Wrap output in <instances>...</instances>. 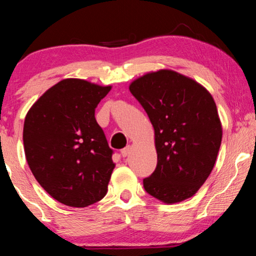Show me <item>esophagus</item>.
I'll use <instances>...</instances> for the list:
<instances>
[{"label": "esophagus", "mask_w": 256, "mask_h": 256, "mask_svg": "<svg viewBox=\"0 0 256 256\" xmlns=\"http://www.w3.org/2000/svg\"><path fill=\"white\" fill-rule=\"evenodd\" d=\"M130 150H132V146H126V148L122 149L121 150L122 157H127L129 155V152H130Z\"/></svg>", "instance_id": "34e87169"}]
</instances>
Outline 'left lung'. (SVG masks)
<instances>
[{"label": "left lung", "instance_id": "8db88e82", "mask_svg": "<svg viewBox=\"0 0 256 256\" xmlns=\"http://www.w3.org/2000/svg\"><path fill=\"white\" fill-rule=\"evenodd\" d=\"M155 130L157 166L144 190L166 204L190 198L205 183L222 144V128L211 94L171 70L146 73L129 86Z\"/></svg>", "mask_w": 256, "mask_h": 256}]
</instances>
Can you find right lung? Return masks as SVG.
<instances>
[{
  "label": "right lung",
  "instance_id": "obj_1",
  "mask_svg": "<svg viewBox=\"0 0 256 256\" xmlns=\"http://www.w3.org/2000/svg\"><path fill=\"white\" fill-rule=\"evenodd\" d=\"M110 86L64 79L28 112L26 157L40 186L62 204L86 208L107 194L115 164L96 108Z\"/></svg>",
  "mask_w": 256,
  "mask_h": 256
}]
</instances>
